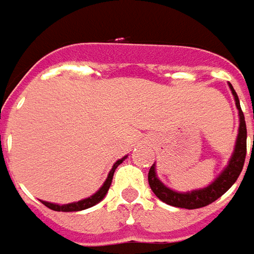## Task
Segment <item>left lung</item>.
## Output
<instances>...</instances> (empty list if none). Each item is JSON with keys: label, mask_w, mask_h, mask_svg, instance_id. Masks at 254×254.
<instances>
[{"label": "left lung", "mask_w": 254, "mask_h": 254, "mask_svg": "<svg viewBox=\"0 0 254 254\" xmlns=\"http://www.w3.org/2000/svg\"><path fill=\"white\" fill-rule=\"evenodd\" d=\"M228 87L231 90L235 100V105L238 109L239 116V127H238V135L234 146V152L231 157L228 160L227 165L223 168V171L216 176V179L208 185L206 188L197 189L191 191H175L172 189L167 188L163 182L160 181L159 176L156 174V164H153L149 171V185L152 191L156 194V197H159L163 202L178 208H185V209H197L202 208L206 205L212 204L213 201H216L219 197H222L223 194L227 191L228 189L233 186L234 183L238 179L241 171L244 168L246 157V123L244 112L239 105L238 95L234 90L233 84L228 83ZM253 146H254V136H253Z\"/></svg>", "instance_id": "obj_1"}]
</instances>
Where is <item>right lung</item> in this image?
<instances>
[{"label":"right lung","mask_w":254,"mask_h":254,"mask_svg":"<svg viewBox=\"0 0 254 254\" xmlns=\"http://www.w3.org/2000/svg\"><path fill=\"white\" fill-rule=\"evenodd\" d=\"M126 159H127V156H124L123 159L118 160V161L113 164L112 170L109 171L107 181L104 182V185H102L101 188L98 189L93 195H90V197H87V198H83V199H80V201H76V202H69V204H64V205L53 204V202H48V201H42V204H44L45 206L50 208V209L57 210V212H78V210H83V209H87V208H91V206H94L95 204H98V202L102 201L104 197L107 195L108 190H109V188H111V183H112L115 170H116L119 165L122 164Z\"/></svg>","instance_id":"right-lung-1"}]
</instances>
